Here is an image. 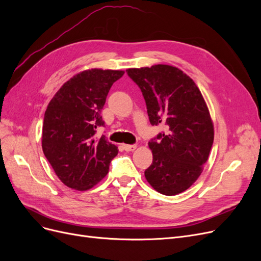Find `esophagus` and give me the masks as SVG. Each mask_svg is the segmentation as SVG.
Wrapping results in <instances>:
<instances>
[{
  "instance_id": "obj_1",
  "label": "esophagus",
  "mask_w": 261,
  "mask_h": 261,
  "mask_svg": "<svg viewBox=\"0 0 261 261\" xmlns=\"http://www.w3.org/2000/svg\"><path fill=\"white\" fill-rule=\"evenodd\" d=\"M123 147V149L125 150V151H134V150H135L136 149V145H123L122 146Z\"/></svg>"
}]
</instances>
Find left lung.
I'll list each match as a JSON object with an SVG mask.
<instances>
[{
	"label": "left lung",
	"instance_id": "1",
	"mask_svg": "<svg viewBox=\"0 0 261 261\" xmlns=\"http://www.w3.org/2000/svg\"><path fill=\"white\" fill-rule=\"evenodd\" d=\"M126 73L143 92L151 125L165 132L149 141L152 164L148 183L163 195H177L199 177L213 144V125L193 80L170 65L129 68Z\"/></svg>",
	"mask_w": 261,
	"mask_h": 261
}]
</instances>
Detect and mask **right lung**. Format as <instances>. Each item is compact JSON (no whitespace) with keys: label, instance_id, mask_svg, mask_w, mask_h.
Instances as JSON below:
<instances>
[{"label":"right lung","instance_id":"add662e5","mask_svg":"<svg viewBox=\"0 0 261 261\" xmlns=\"http://www.w3.org/2000/svg\"><path fill=\"white\" fill-rule=\"evenodd\" d=\"M123 70L88 69L63 85L46 108L42 150L55 174L66 186L87 191L103 178L118 153L97 128L105 126L101 111L112 85Z\"/></svg>","mask_w":261,"mask_h":261}]
</instances>
